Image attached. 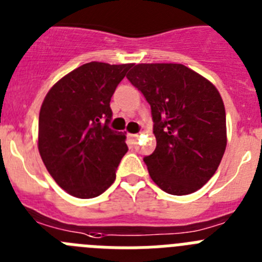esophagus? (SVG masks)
Returning <instances> with one entry per match:
<instances>
[{
    "label": "esophagus",
    "mask_w": 262,
    "mask_h": 262,
    "mask_svg": "<svg viewBox=\"0 0 262 262\" xmlns=\"http://www.w3.org/2000/svg\"><path fill=\"white\" fill-rule=\"evenodd\" d=\"M129 140L132 141V143H136L137 140H138V134H128Z\"/></svg>",
    "instance_id": "1"
}]
</instances>
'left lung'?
I'll return each instance as SVG.
<instances>
[{
	"mask_svg": "<svg viewBox=\"0 0 262 262\" xmlns=\"http://www.w3.org/2000/svg\"><path fill=\"white\" fill-rule=\"evenodd\" d=\"M126 78L151 107L157 147L143 160L152 181L169 194L199 190L227 145L225 104L215 86L181 63H138Z\"/></svg>",
	"mask_w": 262,
	"mask_h": 262,
	"instance_id": "8db88e82",
	"label": "left lung"
}]
</instances>
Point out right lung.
I'll use <instances>...</instances> for the list:
<instances>
[{
  "mask_svg": "<svg viewBox=\"0 0 262 262\" xmlns=\"http://www.w3.org/2000/svg\"><path fill=\"white\" fill-rule=\"evenodd\" d=\"M133 63H84L47 94L39 114L40 157L56 183L78 199L102 194L128 151L125 133L110 128L111 98Z\"/></svg>",
  "mask_w": 262,
  "mask_h": 262,
  "instance_id": "obj_1",
  "label": "right lung"
}]
</instances>
